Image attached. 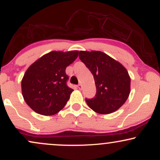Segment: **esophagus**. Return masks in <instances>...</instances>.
I'll return each instance as SVG.
<instances>
[{"mask_svg":"<svg viewBox=\"0 0 160 160\" xmlns=\"http://www.w3.org/2000/svg\"><path fill=\"white\" fill-rule=\"evenodd\" d=\"M78 89H82V84H79V85L78 86Z\"/></svg>","mask_w":160,"mask_h":160,"instance_id":"obj_1","label":"esophagus"}]
</instances>
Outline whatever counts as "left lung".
I'll use <instances>...</instances> for the list:
<instances>
[{"instance_id":"1","label":"left lung","mask_w":160,"mask_h":160,"mask_svg":"<svg viewBox=\"0 0 160 160\" xmlns=\"http://www.w3.org/2000/svg\"><path fill=\"white\" fill-rule=\"evenodd\" d=\"M79 58L94 77L96 95L86 99L96 113L108 114L120 108L130 93L131 78L122 64L101 51H80Z\"/></svg>"}]
</instances>
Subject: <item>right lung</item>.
<instances>
[{
    "label": "right lung",
    "instance_id": "1",
    "mask_svg": "<svg viewBox=\"0 0 160 160\" xmlns=\"http://www.w3.org/2000/svg\"><path fill=\"white\" fill-rule=\"evenodd\" d=\"M78 50L52 51L29 66L22 80V93L34 111L54 115L65 106L74 91L66 84L65 69L78 56Z\"/></svg>",
    "mask_w": 160,
    "mask_h": 160
}]
</instances>
